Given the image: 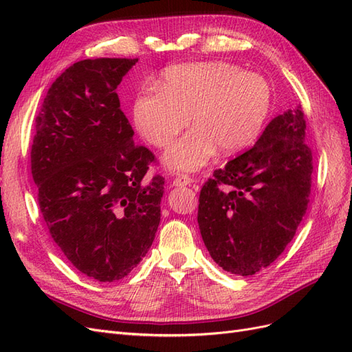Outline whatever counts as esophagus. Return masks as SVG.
I'll list each match as a JSON object with an SVG mask.
<instances>
[{
  "mask_svg": "<svg viewBox=\"0 0 352 352\" xmlns=\"http://www.w3.org/2000/svg\"><path fill=\"white\" fill-rule=\"evenodd\" d=\"M188 185L195 186V180L190 179L189 176H177L173 179V186H188Z\"/></svg>",
  "mask_w": 352,
  "mask_h": 352,
  "instance_id": "obj_1",
  "label": "esophagus"
}]
</instances>
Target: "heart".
Segmentation results:
<instances>
[{
    "mask_svg": "<svg viewBox=\"0 0 352 352\" xmlns=\"http://www.w3.org/2000/svg\"><path fill=\"white\" fill-rule=\"evenodd\" d=\"M272 105V89L263 76L226 61L185 63L164 70L157 87L136 95L133 122L144 140L166 148L173 172L192 173L217 153L233 154L254 142Z\"/></svg>",
    "mask_w": 352,
    "mask_h": 352,
    "instance_id": "b5f03b06",
    "label": "heart"
}]
</instances>
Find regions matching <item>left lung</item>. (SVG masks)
<instances>
[{
  "instance_id": "8db88e82",
  "label": "left lung",
  "mask_w": 352,
  "mask_h": 352,
  "mask_svg": "<svg viewBox=\"0 0 352 352\" xmlns=\"http://www.w3.org/2000/svg\"><path fill=\"white\" fill-rule=\"evenodd\" d=\"M301 105L267 124L258 141L212 173L201 189L202 241L223 270L251 276L292 241L308 206L313 155Z\"/></svg>"
}]
</instances>
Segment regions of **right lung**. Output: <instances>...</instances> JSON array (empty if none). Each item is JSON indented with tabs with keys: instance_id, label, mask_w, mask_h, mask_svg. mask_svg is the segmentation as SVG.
Here are the masks:
<instances>
[{
	"instance_id": "right-lung-1",
	"label": "right lung",
	"mask_w": 352,
	"mask_h": 352,
	"mask_svg": "<svg viewBox=\"0 0 352 352\" xmlns=\"http://www.w3.org/2000/svg\"><path fill=\"white\" fill-rule=\"evenodd\" d=\"M138 58L82 60L51 85L30 151L51 238L83 274L114 282L153 245L164 177H145L154 154L133 142L117 87Z\"/></svg>"
}]
</instances>
